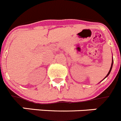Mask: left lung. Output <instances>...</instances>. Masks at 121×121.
<instances>
[{"instance_id":"8db88e82","label":"left lung","mask_w":121,"mask_h":121,"mask_svg":"<svg viewBox=\"0 0 121 121\" xmlns=\"http://www.w3.org/2000/svg\"><path fill=\"white\" fill-rule=\"evenodd\" d=\"M113 59H112V65H111L110 69V70H109L108 73V74H107V76H106L105 77V78H104V79H105V78H106L108 76L109 74H110V72H111V70H112V67H113ZM104 79H103V80H104ZM103 80H102V81H103Z\"/></svg>"}]
</instances>
